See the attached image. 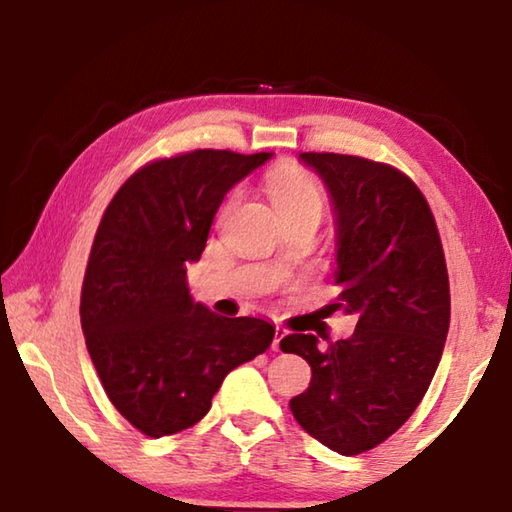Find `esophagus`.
<instances>
[{
    "label": "esophagus",
    "instance_id": "34e87169",
    "mask_svg": "<svg viewBox=\"0 0 512 512\" xmlns=\"http://www.w3.org/2000/svg\"><path fill=\"white\" fill-rule=\"evenodd\" d=\"M289 336V329L282 325H275V339H273V350L280 352L282 350V341Z\"/></svg>",
    "mask_w": 512,
    "mask_h": 512
}]
</instances>
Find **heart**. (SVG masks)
I'll return each mask as SVG.
<instances>
[{"instance_id":"1","label":"heart","mask_w":512,"mask_h":512,"mask_svg":"<svg viewBox=\"0 0 512 512\" xmlns=\"http://www.w3.org/2000/svg\"><path fill=\"white\" fill-rule=\"evenodd\" d=\"M266 189L277 210L284 216L314 210L323 214L325 189L311 173L298 167L275 169L266 180ZM239 201V192H232L221 205V216L228 214Z\"/></svg>"}]
</instances>
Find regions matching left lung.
Instances as JSON below:
<instances>
[{"instance_id": "left-lung-1", "label": "left lung", "mask_w": 512, "mask_h": 512, "mask_svg": "<svg viewBox=\"0 0 512 512\" xmlns=\"http://www.w3.org/2000/svg\"><path fill=\"white\" fill-rule=\"evenodd\" d=\"M300 160L332 196L336 307L359 320L345 341H282L311 366L309 388L289 406L311 438L357 456L411 418L436 375L449 329L445 253L427 198L400 169L343 153Z\"/></svg>"}]
</instances>
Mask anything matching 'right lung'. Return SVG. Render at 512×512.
Returning <instances> with one entry per match:
<instances>
[{
  "label": "right lung",
  "instance_id": "obj_1",
  "mask_svg": "<svg viewBox=\"0 0 512 512\" xmlns=\"http://www.w3.org/2000/svg\"><path fill=\"white\" fill-rule=\"evenodd\" d=\"M271 153L196 149L153 160L112 196L94 235L81 327L108 400L149 438L210 411L225 375L273 343L264 318H225L189 296L228 189Z\"/></svg>",
  "mask_w": 512,
  "mask_h": 512
}]
</instances>
